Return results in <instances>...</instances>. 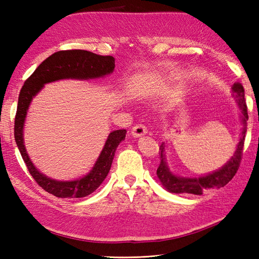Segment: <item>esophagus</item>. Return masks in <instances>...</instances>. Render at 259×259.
<instances>
[{
  "label": "esophagus",
  "mask_w": 259,
  "mask_h": 259,
  "mask_svg": "<svg viewBox=\"0 0 259 259\" xmlns=\"http://www.w3.org/2000/svg\"><path fill=\"white\" fill-rule=\"evenodd\" d=\"M147 126L142 123H138L133 126V130H131V134L135 137H140L144 136L145 134H147Z\"/></svg>",
  "instance_id": "1"
}]
</instances>
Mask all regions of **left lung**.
I'll use <instances>...</instances> for the list:
<instances>
[{"label": "left lung", "instance_id": "8db88e82", "mask_svg": "<svg viewBox=\"0 0 259 259\" xmlns=\"http://www.w3.org/2000/svg\"><path fill=\"white\" fill-rule=\"evenodd\" d=\"M233 91L237 95L238 104L243 111L241 115V121H243V133H241L240 141L237 146V149L234 157L225 164V166L207 176L199 178H180L177 176L172 175L169 171L168 167L164 162V144L159 147V156H160V163L157 169L158 178L160 179L161 184L164 186V188L174 194H194V195H201L205 189L213 188V187H224L227 185L230 180L234 178V176L239 169L241 157H243V148L245 142V135H246V121L248 120V113H247V104L245 101V90L244 87L240 83H235L233 87Z\"/></svg>", "mask_w": 259, "mask_h": 259}]
</instances>
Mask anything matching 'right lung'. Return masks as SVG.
Wrapping results in <instances>:
<instances>
[{
  "label": "right lung",
  "mask_w": 259,
  "mask_h": 259,
  "mask_svg": "<svg viewBox=\"0 0 259 259\" xmlns=\"http://www.w3.org/2000/svg\"><path fill=\"white\" fill-rule=\"evenodd\" d=\"M114 58L99 56L84 50H64L53 53L35 69L24 82L20 91L18 109L14 121V138L20 153L31 176L41 188L59 198H82L97 190L111 168V163L119 144L125 138L124 129L114 130L109 135L103 149L90 174L73 181H57L46 177L33 166L27 156L23 141V125L26 111L33 97L45 83L60 79H92L111 73Z\"/></svg>",
  "instance_id": "right-lung-1"
}]
</instances>
